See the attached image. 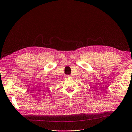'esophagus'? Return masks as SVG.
<instances>
[{
    "label": "esophagus",
    "instance_id": "1",
    "mask_svg": "<svg viewBox=\"0 0 132 132\" xmlns=\"http://www.w3.org/2000/svg\"><path fill=\"white\" fill-rule=\"evenodd\" d=\"M70 76L69 75H67V76H66V77H69Z\"/></svg>",
    "mask_w": 132,
    "mask_h": 132
}]
</instances>
